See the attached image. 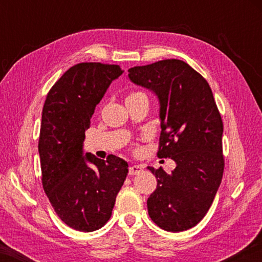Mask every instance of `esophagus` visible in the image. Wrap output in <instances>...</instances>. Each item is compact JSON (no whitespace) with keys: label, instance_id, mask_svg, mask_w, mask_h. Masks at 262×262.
<instances>
[{"label":"esophagus","instance_id":"obj_1","mask_svg":"<svg viewBox=\"0 0 262 262\" xmlns=\"http://www.w3.org/2000/svg\"><path fill=\"white\" fill-rule=\"evenodd\" d=\"M143 171V167L140 166V165H133L129 167V170H128V173L130 176H134V174H139L141 172Z\"/></svg>","mask_w":262,"mask_h":262}]
</instances>
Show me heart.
Here are the masks:
<instances>
[{"mask_svg": "<svg viewBox=\"0 0 262 262\" xmlns=\"http://www.w3.org/2000/svg\"><path fill=\"white\" fill-rule=\"evenodd\" d=\"M142 96H145L144 94H142V92H140V91H133V92H130L129 95L127 96V98H126V100H130V99H135V98H139V97H142ZM134 151L135 152H137L139 151V148L137 147H135V149H134Z\"/></svg>", "mask_w": 262, "mask_h": 262, "instance_id": "b5f03b06", "label": "heart"}]
</instances>
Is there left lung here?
<instances>
[{
    "label": "left lung",
    "instance_id": "obj_1",
    "mask_svg": "<svg viewBox=\"0 0 262 262\" xmlns=\"http://www.w3.org/2000/svg\"><path fill=\"white\" fill-rule=\"evenodd\" d=\"M130 81L148 88L161 104L157 156L172 158L171 173L149 167L157 187L147 206L159 228L180 232L196 225L209 210L224 171L223 121L209 84L177 59L128 69Z\"/></svg>",
    "mask_w": 262,
    "mask_h": 262
}]
</instances>
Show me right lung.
I'll list each match as a JSON object with an SVG mask.
<instances>
[{
  "instance_id": "obj_1",
  "label": "right lung",
  "mask_w": 262,
  "mask_h": 262,
  "mask_svg": "<svg viewBox=\"0 0 262 262\" xmlns=\"http://www.w3.org/2000/svg\"><path fill=\"white\" fill-rule=\"evenodd\" d=\"M121 74L118 64L77 63L57 79L43 104L38 142L42 187L56 215L77 231L107 223L128 173L123 159L83 156L82 150L97 104Z\"/></svg>"
}]
</instances>
